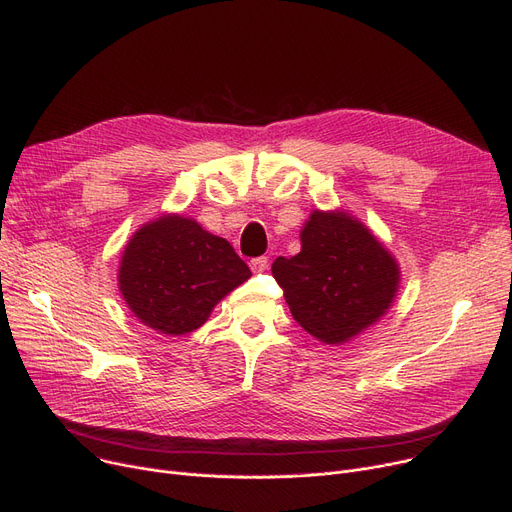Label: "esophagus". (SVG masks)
<instances>
[{
  "label": "esophagus",
  "instance_id": "1",
  "mask_svg": "<svg viewBox=\"0 0 512 512\" xmlns=\"http://www.w3.org/2000/svg\"><path fill=\"white\" fill-rule=\"evenodd\" d=\"M249 265H251V270L255 274H261V272L268 270V257H255V259H251Z\"/></svg>",
  "mask_w": 512,
  "mask_h": 512
}]
</instances>
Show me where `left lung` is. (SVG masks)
Wrapping results in <instances>:
<instances>
[{
  "mask_svg": "<svg viewBox=\"0 0 512 512\" xmlns=\"http://www.w3.org/2000/svg\"><path fill=\"white\" fill-rule=\"evenodd\" d=\"M272 274L301 328L337 345L358 335L389 309L397 263L360 221L314 211L301 232V251L278 257Z\"/></svg>",
  "mask_w": 512,
  "mask_h": 512,
  "instance_id": "left-lung-1",
  "label": "left lung"
}]
</instances>
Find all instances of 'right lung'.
I'll use <instances>...</instances> for the list:
<instances>
[{"instance_id":"right-lung-1","label":"right lung","mask_w":512,"mask_h":512,"mask_svg":"<svg viewBox=\"0 0 512 512\" xmlns=\"http://www.w3.org/2000/svg\"><path fill=\"white\" fill-rule=\"evenodd\" d=\"M251 276L232 244L192 219L161 217L125 247L119 286L129 309L163 335L203 326L211 309Z\"/></svg>"}]
</instances>
